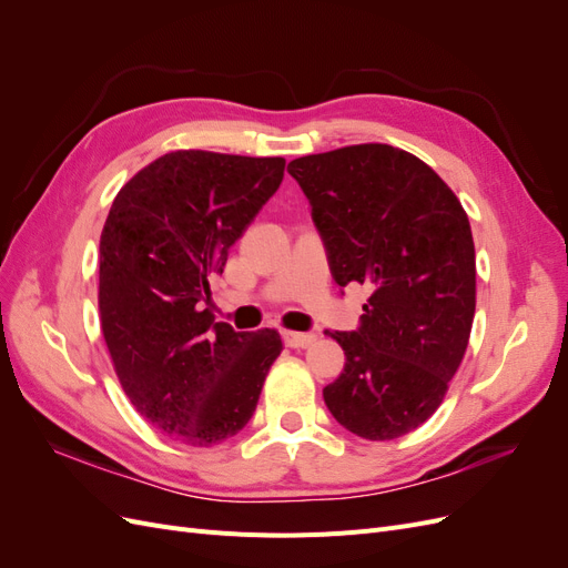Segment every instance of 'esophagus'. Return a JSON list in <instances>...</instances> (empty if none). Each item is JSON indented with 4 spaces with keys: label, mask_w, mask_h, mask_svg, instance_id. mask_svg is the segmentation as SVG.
<instances>
[{
    "label": "esophagus",
    "mask_w": 568,
    "mask_h": 568,
    "mask_svg": "<svg viewBox=\"0 0 568 568\" xmlns=\"http://www.w3.org/2000/svg\"><path fill=\"white\" fill-rule=\"evenodd\" d=\"M282 338L288 348H307L311 343H315V334H301V332H282Z\"/></svg>",
    "instance_id": "34e87169"
}]
</instances>
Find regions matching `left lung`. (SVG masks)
Instances as JSON below:
<instances>
[{"label":"left lung","instance_id":"8db88e82","mask_svg":"<svg viewBox=\"0 0 568 568\" xmlns=\"http://www.w3.org/2000/svg\"><path fill=\"white\" fill-rule=\"evenodd\" d=\"M288 173L311 199L336 284L372 286L359 329L329 334L346 367L324 403L359 438H400L440 407L469 346V217L432 168L388 144L313 153Z\"/></svg>","mask_w":568,"mask_h":568}]
</instances>
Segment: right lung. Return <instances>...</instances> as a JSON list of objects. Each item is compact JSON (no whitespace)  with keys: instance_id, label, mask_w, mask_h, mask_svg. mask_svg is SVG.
I'll list each match as a JSON object with an SVG mask.
<instances>
[{"instance_id":"1","label":"right lung","mask_w":568,"mask_h":568,"mask_svg":"<svg viewBox=\"0 0 568 568\" xmlns=\"http://www.w3.org/2000/svg\"><path fill=\"white\" fill-rule=\"evenodd\" d=\"M286 161L170 151L123 184L99 242V320L120 386L161 434L211 448L248 424L277 329L215 322L209 277L277 192Z\"/></svg>"}]
</instances>
